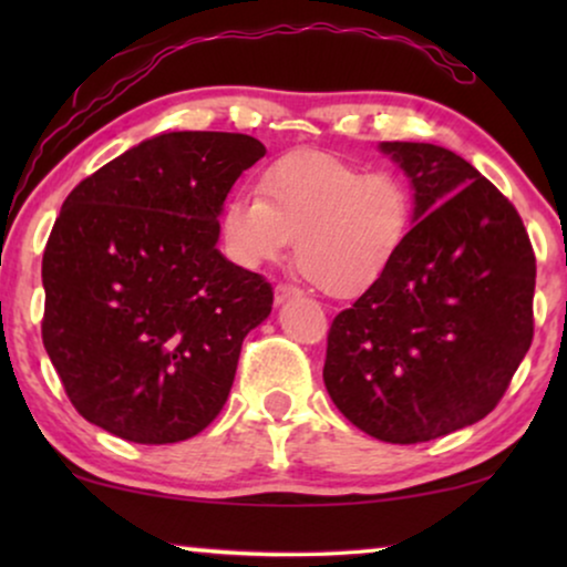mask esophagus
<instances>
[{
	"label": "esophagus",
	"instance_id": "obj_1",
	"mask_svg": "<svg viewBox=\"0 0 567 567\" xmlns=\"http://www.w3.org/2000/svg\"><path fill=\"white\" fill-rule=\"evenodd\" d=\"M299 293H301V291L297 289V286H291V284H278V286H276V305H284V301L299 297Z\"/></svg>",
	"mask_w": 567,
	"mask_h": 567
}]
</instances>
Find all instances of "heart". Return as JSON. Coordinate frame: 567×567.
<instances>
[{
	"label": "heart",
	"instance_id": "heart-1",
	"mask_svg": "<svg viewBox=\"0 0 567 567\" xmlns=\"http://www.w3.org/2000/svg\"><path fill=\"white\" fill-rule=\"evenodd\" d=\"M219 212L224 252L245 268L281 260L330 297H359L386 276L413 229V188L398 173H367L322 152H291Z\"/></svg>",
	"mask_w": 567,
	"mask_h": 567
}]
</instances>
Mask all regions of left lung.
Here are the masks:
<instances>
[{
	"label": "left lung",
	"instance_id": "1",
	"mask_svg": "<svg viewBox=\"0 0 567 567\" xmlns=\"http://www.w3.org/2000/svg\"><path fill=\"white\" fill-rule=\"evenodd\" d=\"M415 190L386 276L330 324L322 379L369 436L421 444L491 413L534 338L537 260L514 204L460 154L384 142Z\"/></svg>",
	"mask_w": 567,
	"mask_h": 567
}]
</instances>
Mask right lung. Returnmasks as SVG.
Wrapping results in <instances>:
<instances>
[{"mask_svg":"<svg viewBox=\"0 0 567 567\" xmlns=\"http://www.w3.org/2000/svg\"><path fill=\"white\" fill-rule=\"evenodd\" d=\"M258 138L173 131L69 193L43 252V346L84 421L175 444L221 413L247 332L274 289L216 250L231 185Z\"/></svg>","mask_w":567,"mask_h":567,"instance_id":"add662e5","label":"right lung"}]
</instances>
